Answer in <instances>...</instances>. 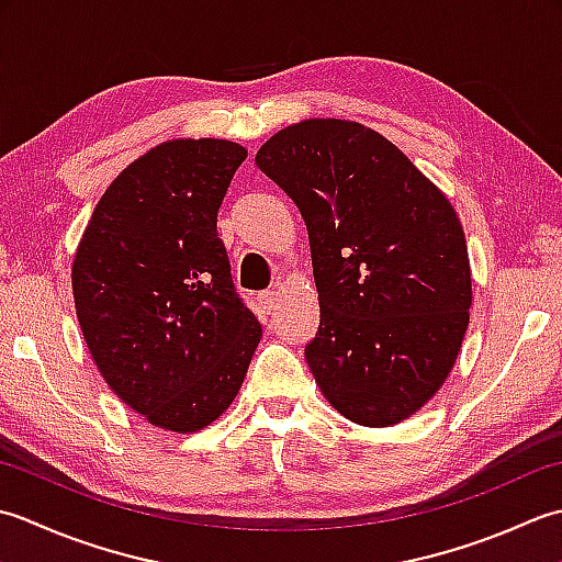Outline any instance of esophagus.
I'll return each mask as SVG.
<instances>
[{"mask_svg":"<svg viewBox=\"0 0 562 562\" xmlns=\"http://www.w3.org/2000/svg\"><path fill=\"white\" fill-rule=\"evenodd\" d=\"M277 301H279V297H277V291H265V293L259 295V305L265 307L267 313H271L273 307H277Z\"/></svg>","mask_w":562,"mask_h":562,"instance_id":"obj_1","label":"esophagus"}]
</instances>
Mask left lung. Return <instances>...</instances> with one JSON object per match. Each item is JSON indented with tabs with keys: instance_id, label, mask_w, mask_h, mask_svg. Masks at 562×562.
Segmentation results:
<instances>
[{
	"instance_id": "left-lung-1",
	"label": "left lung",
	"mask_w": 562,
	"mask_h": 562,
	"mask_svg": "<svg viewBox=\"0 0 562 562\" xmlns=\"http://www.w3.org/2000/svg\"><path fill=\"white\" fill-rule=\"evenodd\" d=\"M255 162L307 227L319 327L305 359L315 383L361 427L400 425L449 378L471 323V261L451 201L357 121L293 123Z\"/></svg>"
}]
</instances>
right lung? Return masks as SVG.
Masks as SVG:
<instances>
[{
  "label": "right lung",
  "mask_w": 562,
  "mask_h": 562,
  "mask_svg": "<svg viewBox=\"0 0 562 562\" xmlns=\"http://www.w3.org/2000/svg\"><path fill=\"white\" fill-rule=\"evenodd\" d=\"M243 145L179 137L137 157L99 199L72 261L79 327L99 373L150 425L209 427L261 339L235 293L217 211Z\"/></svg>",
  "instance_id": "1"
}]
</instances>
